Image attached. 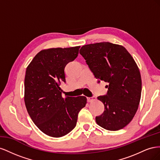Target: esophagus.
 <instances>
[{
	"mask_svg": "<svg viewBox=\"0 0 160 160\" xmlns=\"http://www.w3.org/2000/svg\"><path fill=\"white\" fill-rule=\"evenodd\" d=\"M97 99L95 97H92V98H88V102H92V101H94Z\"/></svg>",
	"mask_w": 160,
	"mask_h": 160,
	"instance_id": "obj_1",
	"label": "esophagus"
}]
</instances>
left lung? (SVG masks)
<instances>
[{
	"label": "left lung",
	"mask_w": 160,
	"mask_h": 160,
	"mask_svg": "<svg viewBox=\"0 0 160 160\" xmlns=\"http://www.w3.org/2000/svg\"><path fill=\"white\" fill-rule=\"evenodd\" d=\"M96 79L108 83V93L98 99L105 106L95 118L99 126L109 131L123 129L137 112L142 93L140 71L122 45L109 42L86 45L79 51Z\"/></svg>",
	"instance_id": "left-lung-1"
}]
</instances>
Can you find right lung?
Masks as SVG:
<instances>
[{
    "label": "right lung",
    "instance_id": "obj_1",
    "mask_svg": "<svg viewBox=\"0 0 160 160\" xmlns=\"http://www.w3.org/2000/svg\"><path fill=\"white\" fill-rule=\"evenodd\" d=\"M80 46L51 48L38 52L27 67L24 100L27 112L42 132L53 138L68 134L76 126L85 96L62 98L65 67L79 54Z\"/></svg>",
    "mask_w": 160,
    "mask_h": 160
}]
</instances>
